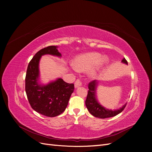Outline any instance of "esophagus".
<instances>
[{
  "label": "esophagus",
  "mask_w": 152,
  "mask_h": 152,
  "mask_svg": "<svg viewBox=\"0 0 152 152\" xmlns=\"http://www.w3.org/2000/svg\"><path fill=\"white\" fill-rule=\"evenodd\" d=\"M82 86V82L80 81V80H77L75 82V88H77V87H79L80 86Z\"/></svg>",
  "instance_id": "34e87169"
}]
</instances>
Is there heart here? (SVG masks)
Instances as JSON below:
<instances>
[{"label": "heart", "instance_id": "b5f03b06", "mask_svg": "<svg viewBox=\"0 0 152 152\" xmlns=\"http://www.w3.org/2000/svg\"><path fill=\"white\" fill-rule=\"evenodd\" d=\"M109 63L107 56H103L97 53H89L77 56L73 60V65L77 70L84 72L94 67L91 72L92 77H99Z\"/></svg>", "mask_w": 152, "mask_h": 152}]
</instances>
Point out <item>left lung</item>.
Instances as JSON below:
<instances>
[{
    "label": "left lung",
    "instance_id": "left-lung-1",
    "mask_svg": "<svg viewBox=\"0 0 152 152\" xmlns=\"http://www.w3.org/2000/svg\"><path fill=\"white\" fill-rule=\"evenodd\" d=\"M122 62L127 65V61L125 58L122 59ZM98 84V82L94 80L89 82L88 86L89 91L86 100V105L89 113L91 115H93L94 117L100 118L112 117L116 116L118 113H121L124 109L125 108L127 103L123 105L121 108L112 110L104 108L98 103L97 99H96V87H97Z\"/></svg>",
    "mask_w": 152,
    "mask_h": 152
}]
</instances>
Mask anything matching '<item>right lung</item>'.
<instances>
[{
	"instance_id": "add662e5",
	"label": "right lung",
	"mask_w": 152,
	"mask_h": 152,
	"mask_svg": "<svg viewBox=\"0 0 152 152\" xmlns=\"http://www.w3.org/2000/svg\"><path fill=\"white\" fill-rule=\"evenodd\" d=\"M58 47L50 45L40 49L30 61L25 77V91L31 108L43 115L54 117L65 111L74 90V84L61 78L47 85L39 83V61L45 54L61 57Z\"/></svg>"
}]
</instances>
